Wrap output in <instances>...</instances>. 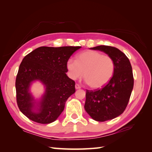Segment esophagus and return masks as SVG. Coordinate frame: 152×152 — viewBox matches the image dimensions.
I'll return each instance as SVG.
<instances>
[{"label": "esophagus", "instance_id": "1", "mask_svg": "<svg viewBox=\"0 0 152 152\" xmlns=\"http://www.w3.org/2000/svg\"><path fill=\"white\" fill-rule=\"evenodd\" d=\"M75 88H76V89H80V88H81V86H80L79 84H78V83H76V84L75 85Z\"/></svg>", "mask_w": 152, "mask_h": 152}]
</instances>
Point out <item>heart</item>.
<instances>
[{
  "label": "heart",
  "instance_id": "obj_1",
  "mask_svg": "<svg viewBox=\"0 0 152 152\" xmlns=\"http://www.w3.org/2000/svg\"><path fill=\"white\" fill-rule=\"evenodd\" d=\"M67 69L70 78H83L88 86L97 89L106 85L112 78L115 71V63L112 58L99 51L88 50L78 54L76 60L67 61Z\"/></svg>",
  "mask_w": 152,
  "mask_h": 152
}]
</instances>
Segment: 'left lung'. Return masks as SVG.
Returning <instances> with one entry per match:
<instances>
[{"instance_id": "1", "label": "left lung", "mask_w": 152, "mask_h": 152, "mask_svg": "<svg viewBox=\"0 0 152 152\" xmlns=\"http://www.w3.org/2000/svg\"><path fill=\"white\" fill-rule=\"evenodd\" d=\"M90 49L103 51L114 61L115 71L112 79L101 89L86 90L84 108L97 121L114 119L124 112L134 86L132 66L128 57L118 48L99 46Z\"/></svg>"}]
</instances>
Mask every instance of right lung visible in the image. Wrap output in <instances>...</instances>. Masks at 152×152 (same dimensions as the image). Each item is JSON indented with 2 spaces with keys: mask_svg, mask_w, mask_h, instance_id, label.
Listing matches in <instances>:
<instances>
[{
  "mask_svg": "<svg viewBox=\"0 0 152 152\" xmlns=\"http://www.w3.org/2000/svg\"><path fill=\"white\" fill-rule=\"evenodd\" d=\"M81 46H42L22 60L15 80L16 100L20 111L34 122L47 124L62 113L68 98L76 91L75 82L67 76V61ZM39 80L46 91L39 103L29 91L31 82Z\"/></svg>",
  "mask_w": 152,
  "mask_h": 152,
  "instance_id": "right-lung-1",
  "label": "right lung"
}]
</instances>
